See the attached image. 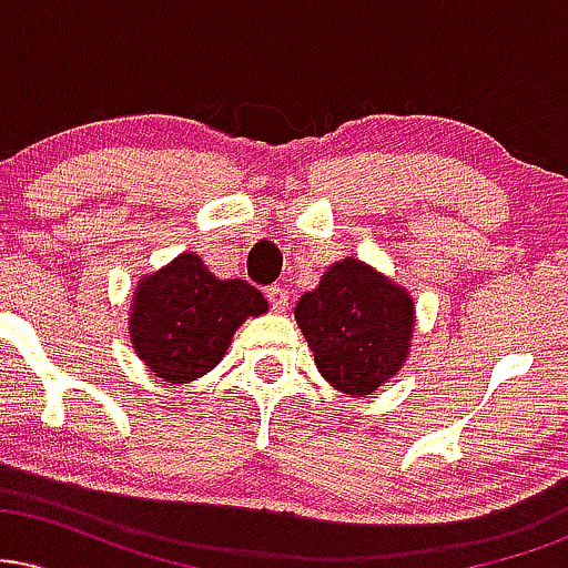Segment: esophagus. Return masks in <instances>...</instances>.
I'll return each instance as SVG.
<instances>
[{
    "instance_id": "1",
    "label": "esophagus",
    "mask_w": 568,
    "mask_h": 568,
    "mask_svg": "<svg viewBox=\"0 0 568 568\" xmlns=\"http://www.w3.org/2000/svg\"><path fill=\"white\" fill-rule=\"evenodd\" d=\"M266 298H270L272 310L275 312L288 310V288H283V285H272V288H266Z\"/></svg>"
}]
</instances>
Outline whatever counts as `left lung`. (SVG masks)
I'll list each match as a JSON object with an SVG mask.
<instances>
[{
    "label": "left lung",
    "instance_id": "8db88e82",
    "mask_svg": "<svg viewBox=\"0 0 568 568\" xmlns=\"http://www.w3.org/2000/svg\"><path fill=\"white\" fill-rule=\"evenodd\" d=\"M296 323L323 379L338 393L366 397L406 363L414 298L374 266L347 256L298 298Z\"/></svg>",
    "mask_w": 568,
    "mask_h": 568
}]
</instances>
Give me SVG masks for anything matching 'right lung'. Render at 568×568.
Returning a JSON list of instances; mask_svg holds the SVG:
<instances>
[{
    "instance_id": "obj_1",
    "label": "right lung",
    "mask_w": 568,
    "mask_h": 568,
    "mask_svg": "<svg viewBox=\"0 0 568 568\" xmlns=\"http://www.w3.org/2000/svg\"><path fill=\"white\" fill-rule=\"evenodd\" d=\"M130 310L135 355L162 382L189 384L216 368L234 331L270 304L245 280H219L197 253H181L135 285Z\"/></svg>"
}]
</instances>
